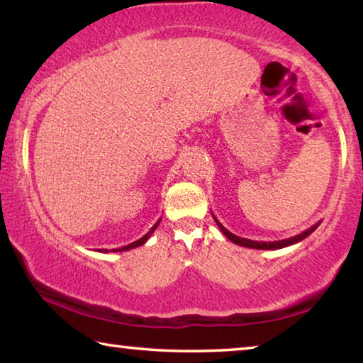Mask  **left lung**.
Listing matches in <instances>:
<instances>
[{"label": "left lung", "instance_id": "1", "mask_svg": "<svg viewBox=\"0 0 363 363\" xmlns=\"http://www.w3.org/2000/svg\"><path fill=\"white\" fill-rule=\"evenodd\" d=\"M214 218V216H213ZM214 220H216L218 227L220 229V232L224 233V235L229 238L230 242H233L235 245H240V247H247V248H255V250H280V248H285V247H290V245H294L298 243L301 240H304L306 237H309L312 232H314L318 225H320V220H318L317 224H314L312 227H309V229L298 233V235H294L291 238H285V240H277V242H256V240H248V238H242L238 235H233L232 232H229L225 229V227L219 223V220L214 218Z\"/></svg>", "mask_w": 363, "mask_h": 363}]
</instances>
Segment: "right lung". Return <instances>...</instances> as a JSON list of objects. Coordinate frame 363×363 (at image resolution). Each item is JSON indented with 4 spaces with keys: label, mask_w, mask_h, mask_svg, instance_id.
<instances>
[{
    "label": "right lung",
    "mask_w": 363,
    "mask_h": 363,
    "mask_svg": "<svg viewBox=\"0 0 363 363\" xmlns=\"http://www.w3.org/2000/svg\"><path fill=\"white\" fill-rule=\"evenodd\" d=\"M160 220H162V219H158V220H157V224H155V225H153V227H152V229H150L149 232H147L144 237H140V238H139V240H136V242H133V243H130V245H126V247H121V248H115V250H112V251H113V253H116V251H128V250L138 248V247H140V245H144V243H145L147 240H149V238H150V235H152V233H153V232H155V229H157V227H158V224H160ZM102 253H108V251H107V250H104V251H102Z\"/></svg>",
    "instance_id": "obj_1"
}]
</instances>
